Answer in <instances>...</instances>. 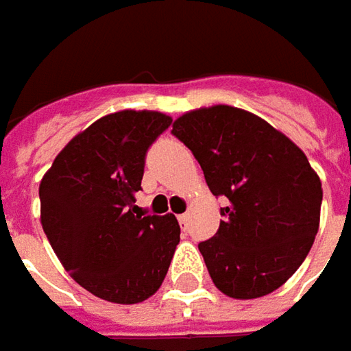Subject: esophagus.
<instances>
[{
  "mask_svg": "<svg viewBox=\"0 0 351 351\" xmlns=\"http://www.w3.org/2000/svg\"><path fill=\"white\" fill-rule=\"evenodd\" d=\"M186 221H189V214H180V216H178V223H180V226H186Z\"/></svg>",
  "mask_w": 351,
  "mask_h": 351,
  "instance_id": "obj_1",
  "label": "esophagus"
}]
</instances>
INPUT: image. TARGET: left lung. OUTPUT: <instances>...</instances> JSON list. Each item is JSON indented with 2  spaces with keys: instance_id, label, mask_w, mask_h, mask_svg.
I'll return each mask as SVG.
<instances>
[{
  "instance_id": "left-lung-1",
  "label": "left lung",
  "mask_w": 351,
  "mask_h": 351,
  "mask_svg": "<svg viewBox=\"0 0 351 351\" xmlns=\"http://www.w3.org/2000/svg\"><path fill=\"white\" fill-rule=\"evenodd\" d=\"M173 133L212 194L228 198L216 236L198 243L214 285L239 300L277 291L318 234L322 182L306 155L259 115L223 104L182 114Z\"/></svg>"
}]
</instances>
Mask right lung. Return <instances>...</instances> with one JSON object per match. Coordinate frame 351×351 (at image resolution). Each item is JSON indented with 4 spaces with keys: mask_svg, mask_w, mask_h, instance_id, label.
Returning a JSON list of instances; mask_svg holds the SVG:
<instances>
[{
    "mask_svg": "<svg viewBox=\"0 0 351 351\" xmlns=\"http://www.w3.org/2000/svg\"><path fill=\"white\" fill-rule=\"evenodd\" d=\"M171 115L121 110L72 137L45 173L40 223L70 277L94 297L137 304L159 291L180 241L173 214L135 206L145 153Z\"/></svg>",
    "mask_w": 351,
    "mask_h": 351,
    "instance_id": "add662e5",
    "label": "right lung"
}]
</instances>
